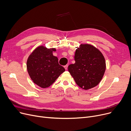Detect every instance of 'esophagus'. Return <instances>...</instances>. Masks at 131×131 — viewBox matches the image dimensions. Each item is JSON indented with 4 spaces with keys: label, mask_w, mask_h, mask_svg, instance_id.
<instances>
[{
    "label": "esophagus",
    "mask_w": 131,
    "mask_h": 131,
    "mask_svg": "<svg viewBox=\"0 0 131 131\" xmlns=\"http://www.w3.org/2000/svg\"><path fill=\"white\" fill-rule=\"evenodd\" d=\"M68 66V65H65V66H64V68H65V69L66 70H67Z\"/></svg>",
    "instance_id": "esophagus-1"
}]
</instances>
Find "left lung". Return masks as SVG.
<instances>
[{
	"label": "left lung",
	"mask_w": 131,
	"mask_h": 131,
	"mask_svg": "<svg viewBox=\"0 0 131 131\" xmlns=\"http://www.w3.org/2000/svg\"><path fill=\"white\" fill-rule=\"evenodd\" d=\"M75 63L68 67L76 83L84 90L97 86L105 74L106 65L104 55L94 46L81 44L75 53Z\"/></svg>",
	"instance_id": "obj_1"
}]
</instances>
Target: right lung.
<instances>
[{"label":"right lung","instance_id":"right-lung-1","mask_svg":"<svg viewBox=\"0 0 131 131\" xmlns=\"http://www.w3.org/2000/svg\"><path fill=\"white\" fill-rule=\"evenodd\" d=\"M56 51V48L40 46L27 58L26 68L29 76L34 83L42 88L50 86L65 71L59 65L58 58L53 55V51Z\"/></svg>","mask_w":131,"mask_h":131}]
</instances>
